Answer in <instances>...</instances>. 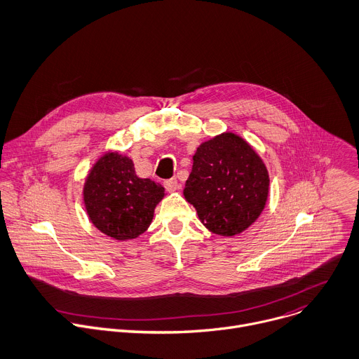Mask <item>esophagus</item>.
Returning <instances> with one entry per match:
<instances>
[{
  "label": "esophagus",
  "mask_w": 359,
  "mask_h": 359,
  "mask_svg": "<svg viewBox=\"0 0 359 359\" xmlns=\"http://www.w3.org/2000/svg\"><path fill=\"white\" fill-rule=\"evenodd\" d=\"M164 187H165V189L168 192H174V191H177L180 188V184H178L177 178H170L167 181H164Z\"/></svg>",
  "instance_id": "obj_1"
}]
</instances>
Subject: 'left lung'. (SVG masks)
I'll use <instances>...</instances> for the list:
<instances>
[{
    "instance_id": "obj_1",
    "label": "left lung",
    "mask_w": 359,
    "mask_h": 359,
    "mask_svg": "<svg viewBox=\"0 0 359 359\" xmlns=\"http://www.w3.org/2000/svg\"><path fill=\"white\" fill-rule=\"evenodd\" d=\"M192 160L184 195L201 222L221 236L249 228L269 194V174L255 150L239 135L224 133L202 142Z\"/></svg>"
}]
</instances>
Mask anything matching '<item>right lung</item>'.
I'll list each match as a JSON object with an SVG mask.
<instances>
[{"label": "right lung", "mask_w": 359, "mask_h": 359, "mask_svg": "<svg viewBox=\"0 0 359 359\" xmlns=\"http://www.w3.org/2000/svg\"><path fill=\"white\" fill-rule=\"evenodd\" d=\"M164 191L150 178H138L128 157L107 153L92 168L83 199L90 221L100 232L127 241L150 226Z\"/></svg>", "instance_id": "obj_1"}]
</instances>
